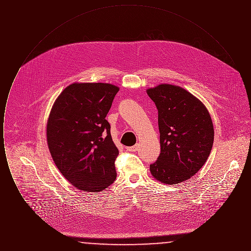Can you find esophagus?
<instances>
[{
  "mask_svg": "<svg viewBox=\"0 0 251 251\" xmlns=\"http://www.w3.org/2000/svg\"><path fill=\"white\" fill-rule=\"evenodd\" d=\"M126 150H127L128 151H136L138 150V145L136 144V145H134V146H132V147H127Z\"/></svg>",
  "mask_w": 251,
  "mask_h": 251,
  "instance_id": "1",
  "label": "esophagus"
}]
</instances>
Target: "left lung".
<instances>
[{"label": "left lung", "mask_w": 251, "mask_h": 251, "mask_svg": "<svg viewBox=\"0 0 251 251\" xmlns=\"http://www.w3.org/2000/svg\"><path fill=\"white\" fill-rule=\"evenodd\" d=\"M158 110L161 153L150 166L155 179L176 184L205 164L214 143V126L202 102L185 89L160 84L147 90Z\"/></svg>", "instance_id": "obj_1"}]
</instances>
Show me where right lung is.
Instances as JSON below:
<instances>
[{"mask_svg": "<svg viewBox=\"0 0 251 251\" xmlns=\"http://www.w3.org/2000/svg\"><path fill=\"white\" fill-rule=\"evenodd\" d=\"M119 90L110 84H72L51 108L50 152L63 176L80 190L101 191L117 178L119 150L105 118Z\"/></svg>", "mask_w": 251, "mask_h": 251, "instance_id": "obj_1", "label": "right lung"}]
</instances>
